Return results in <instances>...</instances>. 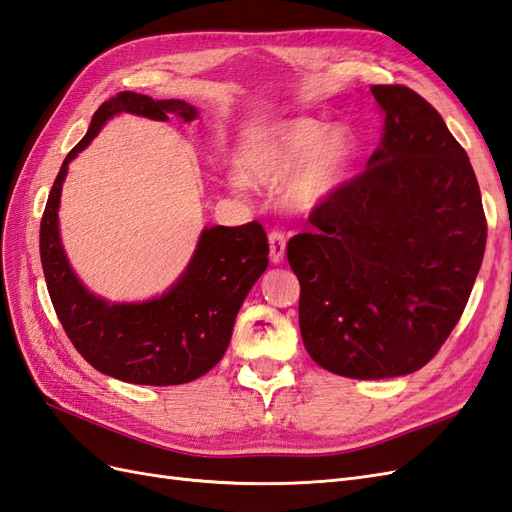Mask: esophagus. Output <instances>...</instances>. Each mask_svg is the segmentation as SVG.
Here are the masks:
<instances>
[{"label": "esophagus", "instance_id": "obj_1", "mask_svg": "<svg viewBox=\"0 0 512 512\" xmlns=\"http://www.w3.org/2000/svg\"><path fill=\"white\" fill-rule=\"evenodd\" d=\"M268 240H270V259L274 264H279V261L285 257V233L279 229H272Z\"/></svg>", "mask_w": 512, "mask_h": 512}]
</instances>
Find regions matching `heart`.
<instances>
[{"mask_svg": "<svg viewBox=\"0 0 512 512\" xmlns=\"http://www.w3.org/2000/svg\"><path fill=\"white\" fill-rule=\"evenodd\" d=\"M315 120H294L276 126L272 133L255 143L244 156L248 180L261 184H287V199L300 208H311L337 188L356 154L354 137L345 128L328 130ZM244 186V180H236Z\"/></svg>", "mask_w": 512, "mask_h": 512, "instance_id": "obj_1", "label": "heart"}]
</instances>
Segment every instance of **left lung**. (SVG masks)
Segmentation results:
<instances>
[{"label": "left lung", "instance_id": "8db88e82", "mask_svg": "<svg viewBox=\"0 0 512 512\" xmlns=\"http://www.w3.org/2000/svg\"><path fill=\"white\" fill-rule=\"evenodd\" d=\"M371 92L386 113L382 148L287 244L306 352L354 379L399 377L433 360L487 244L478 180L442 115L405 85Z\"/></svg>", "mask_w": 512, "mask_h": 512}]
</instances>
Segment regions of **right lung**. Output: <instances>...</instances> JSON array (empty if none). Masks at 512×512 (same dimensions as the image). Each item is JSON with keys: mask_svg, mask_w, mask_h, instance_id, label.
Instances as JSON below:
<instances>
[{"mask_svg": "<svg viewBox=\"0 0 512 512\" xmlns=\"http://www.w3.org/2000/svg\"><path fill=\"white\" fill-rule=\"evenodd\" d=\"M137 113L152 120H195L184 100H152L122 92L102 102L87 135L57 173L40 221V261L57 319L70 343L100 373L143 386H175L206 375L223 358L233 321L248 291L268 268V236L261 223L210 227L201 233L188 270L165 296L143 304H107L72 274L57 233L66 169L111 115Z\"/></svg>", "mask_w": 512, "mask_h": 512, "instance_id": "right-lung-1", "label": "right lung"}]
</instances>
